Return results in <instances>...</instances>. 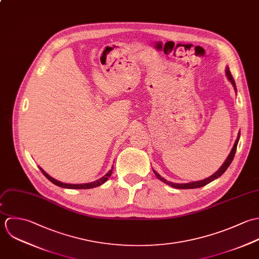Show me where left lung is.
<instances>
[{
	"label": "left lung",
	"instance_id": "8db88e82",
	"mask_svg": "<svg viewBox=\"0 0 259 259\" xmlns=\"http://www.w3.org/2000/svg\"><path fill=\"white\" fill-rule=\"evenodd\" d=\"M226 76H227L228 80L231 82V84L233 85L234 89L236 90V85H235L234 79H233V77H232V75H231V73H230V71H229V68L226 69ZM239 137H240V133H239L238 136H237V139H236V141H235V143H234V146H233V148H232L230 154L228 155L227 159H226L225 162L223 163V165L219 168V170H218L217 172H215L213 175H211L210 177L204 179V180H200V181H196V182H191V183H186V184H178V183H172V182H170V181L165 180L164 178H162L154 170H153V172H154V174H155L156 177H157L158 179H160L162 182H164V183H166V184H168L169 186H172V187H174V188H178V189H193V188H200V187H202V186H205L206 184L210 183V182L213 181L214 179H216V178H218L219 176H221V175L226 171V169L228 168V166L231 164V162H232V160H233V158H234V155H235V152H236V148H237V144H238Z\"/></svg>",
	"mask_w": 259,
	"mask_h": 259
}]
</instances>
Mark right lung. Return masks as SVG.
Wrapping results in <instances>:
<instances>
[{
  "label": "right lung",
  "mask_w": 259,
  "mask_h": 259,
  "mask_svg": "<svg viewBox=\"0 0 259 259\" xmlns=\"http://www.w3.org/2000/svg\"><path fill=\"white\" fill-rule=\"evenodd\" d=\"M39 168H40V170L42 171V173L46 176V178H48L55 185L60 186V187H63V188H68V189H90V188H94V187L100 186L101 184H103V183H105V182L108 180V178L111 176L112 171H113V166H112V169H111L105 176H103L102 178H100V179L97 180V181L92 182V183H86V184H67V183H62V182H60V181L54 179L50 175H48L41 167H39Z\"/></svg>",
  "instance_id": "add662e5"
}]
</instances>
